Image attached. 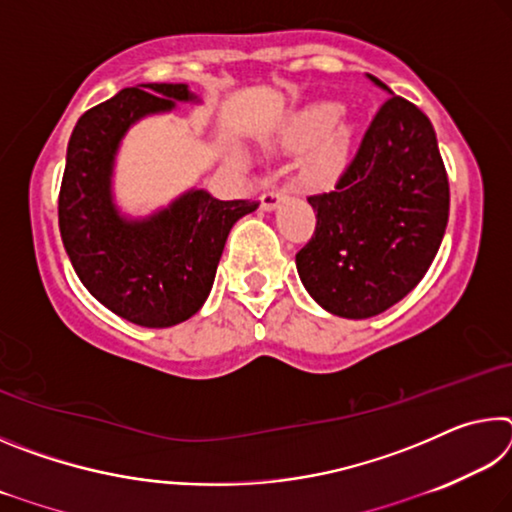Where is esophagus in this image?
I'll return each mask as SVG.
<instances>
[{
    "label": "esophagus",
    "mask_w": 512,
    "mask_h": 512,
    "mask_svg": "<svg viewBox=\"0 0 512 512\" xmlns=\"http://www.w3.org/2000/svg\"><path fill=\"white\" fill-rule=\"evenodd\" d=\"M284 198H287V194L282 192V189H268V192L262 194V210H275L277 205H280Z\"/></svg>",
    "instance_id": "obj_1"
}]
</instances>
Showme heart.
I'll return each mask as SVG.
<instances>
[{"mask_svg": "<svg viewBox=\"0 0 512 512\" xmlns=\"http://www.w3.org/2000/svg\"><path fill=\"white\" fill-rule=\"evenodd\" d=\"M343 112L339 103H316L302 112L291 126L287 146L293 151H309L320 141L314 155H311L309 171L316 178H332L339 173L350 158L352 149V128L336 124Z\"/></svg>", "mask_w": 512, "mask_h": 512, "instance_id": "heart-1", "label": "heart"}]
</instances>
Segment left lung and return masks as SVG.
I'll use <instances>...</instances> for the list:
<instances>
[{
  "label": "left lung",
  "mask_w": 512,
  "mask_h": 512,
  "mask_svg": "<svg viewBox=\"0 0 512 512\" xmlns=\"http://www.w3.org/2000/svg\"><path fill=\"white\" fill-rule=\"evenodd\" d=\"M307 201L316 230L296 266L309 296L343 318L393 307L429 271L449 219V180L429 117L391 92L336 187Z\"/></svg>",
  "instance_id": "8db88e82"
}]
</instances>
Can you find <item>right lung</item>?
I'll return each instance as SVG.
<instances>
[{
    "label": "right lung",
    "instance_id": "1",
    "mask_svg": "<svg viewBox=\"0 0 512 512\" xmlns=\"http://www.w3.org/2000/svg\"><path fill=\"white\" fill-rule=\"evenodd\" d=\"M194 99L185 83L126 88L81 115L67 144L58 225L69 262L103 307L142 327L178 325L203 307L232 225L259 205L192 189L149 219H126L112 203V164L131 124Z\"/></svg>",
    "mask_w": 512,
    "mask_h": 512
}]
</instances>
